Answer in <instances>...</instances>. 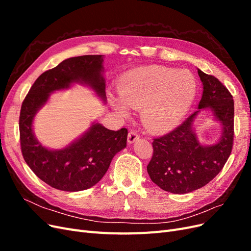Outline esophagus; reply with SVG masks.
Returning <instances> with one entry per match:
<instances>
[{"mask_svg": "<svg viewBox=\"0 0 251 251\" xmlns=\"http://www.w3.org/2000/svg\"><path fill=\"white\" fill-rule=\"evenodd\" d=\"M139 139V135L136 133L135 131H130L127 135V142L128 143H134L136 140Z\"/></svg>", "mask_w": 251, "mask_h": 251, "instance_id": "34e87169", "label": "esophagus"}]
</instances>
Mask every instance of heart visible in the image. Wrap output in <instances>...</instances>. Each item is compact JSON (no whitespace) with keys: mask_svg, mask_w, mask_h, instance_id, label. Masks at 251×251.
<instances>
[{"mask_svg":"<svg viewBox=\"0 0 251 251\" xmlns=\"http://www.w3.org/2000/svg\"><path fill=\"white\" fill-rule=\"evenodd\" d=\"M120 100L111 98L121 117L128 109L140 110V119L151 132L162 133L176 127L193 103L196 80L187 71L162 66L141 67L127 72L118 88Z\"/></svg>","mask_w":251,"mask_h":251,"instance_id":"obj_1","label":"heart"}]
</instances>
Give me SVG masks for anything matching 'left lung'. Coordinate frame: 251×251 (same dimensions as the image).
I'll list each match as a JSON object with an SVG mask.
<instances>
[{"mask_svg":"<svg viewBox=\"0 0 251 251\" xmlns=\"http://www.w3.org/2000/svg\"><path fill=\"white\" fill-rule=\"evenodd\" d=\"M203 93L198 111L184 123L153 141V157L148 165L151 180L163 191L187 194L206 185L221 172L233 143V100L227 88L212 75L198 69ZM201 108L212 110L223 126L220 139L211 146L198 140L193 121Z\"/></svg>","mask_w":251,"mask_h":251,"instance_id":"left-lung-1","label":"left lung"}]
</instances>
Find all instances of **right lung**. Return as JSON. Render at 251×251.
<instances>
[{"mask_svg": "<svg viewBox=\"0 0 251 251\" xmlns=\"http://www.w3.org/2000/svg\"><path fill=\"white\" fill-rule=\"evenodd\" d=\"M102 62V55L63 60L34 81L22 103L20 140L23 157L37 177L59 191L79 192L92 187L107 173L113 157L126 147V128L111 131L98 123H93L86 133L62 150L43 147L33 133L36 113L54 91L80 83L90 87L105 101Z\"/></svg>", "mask_w": 251, "mask_h": 251, "instance_id": "obj_1", "label": "right lung"}]
</instances>
